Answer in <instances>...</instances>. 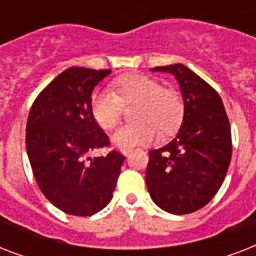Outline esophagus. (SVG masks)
Instances as JSON below:
<instances>
[{
  "label": "esophagus",
  "instance_id": "esophagus-1",
  "mask_svg": "<svg viewBox=\"0 0 256 256\" xmlns=\"http://www.w3.org/2000/svg\"><path fill=\"white\" fill-rule=\"evenodd\" d=\"M122 154H124V156H130V154H132V152H122Z\"/></svg>",
  "mask_w": 256,
  "mask_h": 256
}]
</instances>
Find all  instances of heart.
<instances>
[{
	"instance_id": "heart-1",
	"label": "heart",
	"mask_w": 256,
	"mask_h": 256,
	"mask_svg": "<svg viewBox=\"0 0 256 256\" xmlns=\"http://www.w3.org/2000/svg\"><path fill=\"white\" fill-rule=\"evenodd\" d=\"M140 104L136 120L144 124L124 126L112 136V144L130 152L136 146L150 144L156 136L168 134L183 116V102L176 92L164 88L160 82L142 74H130L112 84V92H98L92 100L94 120L104 130L116 128L122 120L124 106Z\"/></svg>"
}]
</instances>
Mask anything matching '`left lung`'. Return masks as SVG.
<instances>
[{
	"label": "left lung",
	"mask_w": 256,
	"mask_h": 256,
	"mask_svg": "<svg viewBox=\"0 0 256 256\" xmlns=\"http://www.w3.org/2000/svg\"><path fill=\"white\" fill-rule=\"evenodd\" d=\"M152 72L172 74L183 100L174 140L148 152L146 186L152 202L170 214H190L214 198L231 160V128L220 96L182 64Z\"/></svg>",
	"instance_id": "1"
}]
</instances>
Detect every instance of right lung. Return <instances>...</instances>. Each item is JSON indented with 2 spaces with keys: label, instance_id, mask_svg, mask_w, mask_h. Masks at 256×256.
Segmentation results:
<instances>
[{
  "label": "right lung",
  "instance_id": "obj_1",
  "mask_svg": "<svg viewBox=\"0 0 256 256\" xmlns=\"http://www.w3.org/2000/svg\"><path fill=\"white\" fill-rule=\"evenodd\" d=\"M112 70L69 68L36 98L26 124V152L34 178L52 204L90 216L112 198L124 156L108 146L92 112V92Z\"/></svg>",
  "mask_w": 256,
  "mask_h": 256
}]
</instances>
